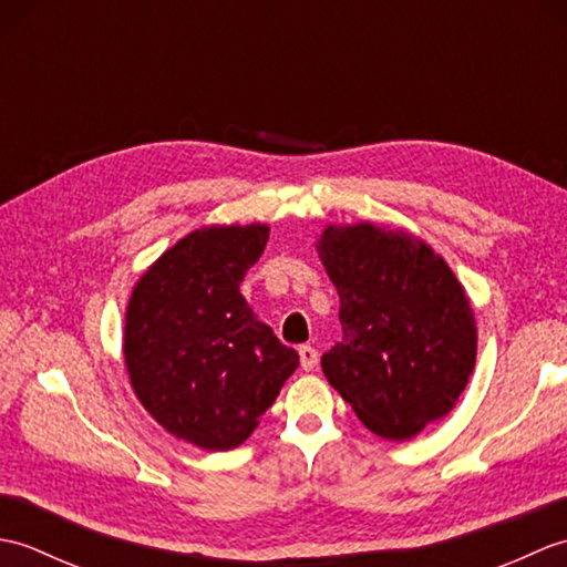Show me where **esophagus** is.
I'll list each match as a JSON object with an SVG mask.
<instances>
[{"instance_id":"esophagus-1","label":"esophagus","mask_w":567,"mask_h":567,"mask_svg":"<svg viewBox=\"0 0 567 567\" xmlns=\"http://www.w3.org/2000/svg\"><path fill=\"white\" fill-rule=\"evenodd\" d=\"M299 363H302V370H315L319 363V351L311 346L299 348Z\"/></svg>"}]
</instances>
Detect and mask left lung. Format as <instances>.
<instances>
[{"mask_svg": "<svg viewBox=\"0 0 567 567\" xmlns=\"http://www.w3.org/2000/svg\"><path fill=\"white\" fill-rule=\"evenodd\" d=\"M319 258L341 297L343 339L323 375L382 439H412L455 406L477 355L475 315L439 252L375 224L327 226Z\"/></svg>", "mask_w": 567, "mask_h": 567, "instance_id": "1", "label": "left lung"}]
</instances>
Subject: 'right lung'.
I'll return each instance as SVG.
<instances>
[{
  "mask_svg": "<svg viewBox=\"0 0 567 567\" xmlns=\"http://www.w3.org/2000/svg\"><path fill=\"white\" fill-rule=\"evenodd\" d=\"M270 228L204 226L143 272L128 299L124 360L141 404L204 451L244 443L299 365L240 295Z\"/></svg>",
  "mask_w": 567,
  "mask_h": 567,
  "instance_id": "right-lung-1",
  "label": "right lung"
}]
</instances>
